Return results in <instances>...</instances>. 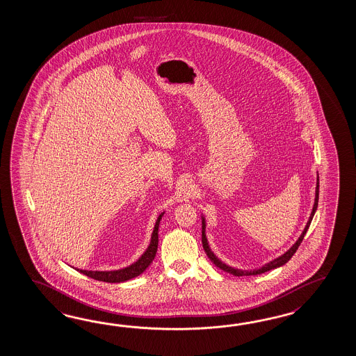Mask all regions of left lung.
<instances>
[{
    "label": "left lung",
    "mask_w": 356,
    "mask_h": 356,
    "mask_svg": "<svg viewBox=\"0 0 356 356\" xmlns=\"http://www.w3.org/2000/svg\"><path fill=\"white\" fill-rule=\"evenodd\" d=\"M318 193H319V177H317L316 198H314V204H313V209H312V212H310L309 219L307 221V225L304 227V230H302L300 236L298 238V241H296V242L293 244V247H290L284 254H281L280 257L275 258L273 261H270L268 264H266V265L259 267V268H254V270H239V268H234V267H230V266H227V264H224L221 259L216 257V254L212 252L211 248H210V244L207 242V236H206V221H204V218L202 216V245H204V252H206V254H207V257L211 259L212 264L216 266V267H219L222 271L232 273V275H234V276H253V275H261V273H267V271H270V270H273V268H277V267H280V266L285 265L289 259L294 256V253H296V250L299 248L300 243H302V239H304V235H305L308 227H309L312 219H313V216H314V213H316V210H317Z\"/></svg>",
    "instance_id": "1"
}]
</instances>
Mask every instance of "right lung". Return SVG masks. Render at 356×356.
<instances>
[{
	"instance_id": "1",
	"label": "right lung",
	"mask_w": 356,
	"mask_h": 356,
	"mask_svg": "<svg viewBox=\"0 0 356 356\" xmlns=\"http://www.w3.org/2000/svg\"><path fill=\"white\" fill-rule=\"evenodd\" d=\"M163 215H164V212H161L159 216H158L156 221H155L149 247L141 254V257L138 258L136 262H134L132 265L127 266L124 268H120V270H113V271H89V270L75 268L76 271L83 273V275L89 276L91 279H94V280L104 281V282H117V284L131 280V279L136 277L138 275H141L150 266L152 259L155 258V254H156L158 242H159V235H158V233H159V224Z\"/></svg>"
}]
</instances>
